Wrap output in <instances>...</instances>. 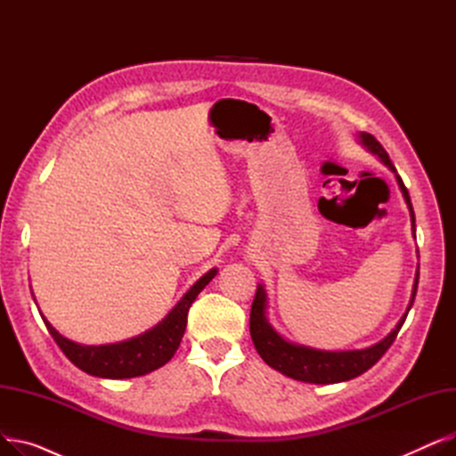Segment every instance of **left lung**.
Wrapping results in <instances>:
<instances>
[{
  "instance_id": "1",
  "label": "left lung",
  "mask_w": 456,
  "mask_h": 456,
  "mask_svg": "<svg viewBox=\"0 0 456 456\" xmlns=\"http://www.w3.org/2000/svg\"><path fill=\"white\" fill-rule=\"evenodd\" d=\"M361 140L371 153H375L395 174L397 184L411 210L412 232L416 238V218H414V208L411 203L409 190H406V186L403 184V179L397 175L395 166L392 164L387 150L382 148L380 142L370 133H361ZM418 281H419V272H416L411 305L406 308V313L403 314L399 323L395 325V329L385 340H380L379 344L361 351H320V349H310L305 346L286 342L284 338L279 337L266 320V292H265V286L258 284L253 305H251V314H249V332H251L255 349L262 356V361H265L270 368L296 380L314 382V385H334V382H344V380L354 379L358 375H362L364 371H368L373 364H377L380 361V356L388 351V347L397 338V332L403 327L406 314H409V310L414 303V297L418 292Z\"/></svg>"
}]
</instances>
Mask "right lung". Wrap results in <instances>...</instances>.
Here are the masks:
<instances>
[{
    "label": "right lung",
    "mask_w": 456,
    "mask_h": 456,
    "mask_svg": "<svg viewBox=\"0 0 456 456\" xmlns=\"http://www.w3.org/2000/svg\"><path fill=\"white\" fill-rule=\"evenodd\" d=\"M214 275L216 270L205 273L157 327L127 342L110 346H81L64 338L45 318L42 320L61 351L68 356V361L85 373L102 379L140 377L172 361L186 329L188 308Z\"/></svg>",
    "instance_id": "obj_1"
}]
</instances>
